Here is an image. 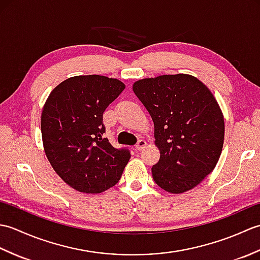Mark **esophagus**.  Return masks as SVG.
<instances>
[{
    "label": "esophagus",
    "instance_id": "1",
    "mask_svg": "<svg viewBox=\"0 0 260 260\" xmlns=\"http://www.w3.org/2000/svg\"><path fill=\"white\" fill-rule=\"evenodd\" d=\"M145 146H146V142L144 140H140L139 143H137L136 146H135V150L136 151H142V150H144Z\"/></svg>",
    "mask_w": 260,
    "mask_h": 260
}]
</instances>
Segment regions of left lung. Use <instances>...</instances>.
<instances>
[{
	"label": "left lung",
	"mask_w": 260,
	"mask_h": 260,
	"mask_svg": "<svg viewBox=\"0 0 260 260\" xmlns=\"http://www.w3.org/2000/svg\"><path fill=\"white\" fill-rule=\"evenodd\" d=\"M133 90L154 123L161 154L152 168L155 183L175 194L196 187L212 172L223 147L224 119L217 99L185 74L137 80Z\"/></svg>",
	"instance_id": "left-lung-1"
}]
</instances>
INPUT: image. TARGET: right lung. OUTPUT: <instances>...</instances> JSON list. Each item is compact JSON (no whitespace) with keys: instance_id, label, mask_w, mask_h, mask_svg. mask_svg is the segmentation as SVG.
<instances>
[{"instance_id":"1","label":"right lung","mask_w":260,"mask_h":260,"mask_svg":"<svg viewBox=\"0 0 260 260\" xmlns=\"http://www.w3.org/2000/svg\"><path fill=\"white\" fill-rule=\"evenodd\" d=\"M125 89L118 79L76 76L54 88L41 114L43 148L66 183L84 193H102L119 181L131 158L126 148L103 139V114Z\"/></svg>"}]
</instances>
